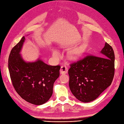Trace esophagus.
<instances>
[{"mask_svg":"<svg viewBox=\"0 0 124 124\" xmlns=\"http://www.w3.org/2000/svg\"><path fill=\"white\" fill-rule=\"evenodd\" d=\"M68 69L66 65H63L61 68L60 73L61 74H65V73H67L68 72Z\"/></svg>","mask_w":124,"mask_h":124,"instance_id":"obj_1","label":"esophagus"}]
</instances>
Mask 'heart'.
<instances>
[{
	"instance_id": "obj_1",
	"label": "heart",
	"mask_w": 124,
	"mask_h": 124,
	"mask_svg": "<svg viewBox=\"0 0 124 124\" xmlns=\"http://www.w3.org/2000/svg\"><path fill=\"white\" fill-rule=\"evenodd\" d=\"M85 51V47L84 46H80L76 48H73L71 51H70L69 53V56L70 59L72 60H76L78 59ZM53 54L55 56H59L60 53L56 50H53Z\"/></svg>"
}]
</instances>
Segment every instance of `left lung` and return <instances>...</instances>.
Wrapping results in <instances>:
<instances>
[{"instance_id": "1", "label": "left lung", "mask_w": 124, "mask_h": 124, "mask_svg": "<svg viewBox=\"0 0 124 124\" xmlns=\"http://www.w3.org/2000/svg\"><path fill=\"white\" fill-rule=\"evenodd\" d=\"M101 53V56L87 55L70 65V89L73 95L83 102H89L97 98L111 85L114 78V50L106 43Z\"/></svg>"}]
</instances>
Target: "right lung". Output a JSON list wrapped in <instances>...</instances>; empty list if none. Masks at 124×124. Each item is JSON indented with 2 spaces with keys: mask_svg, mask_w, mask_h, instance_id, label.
Wrapping results in <instances>:
<instances>
[{
  "mask_svg": "<svg viewBox=\"0 0 124 124\" xmlns=\"http://www.w3.org/2000/svg\"><path fill=\"white\" fill-rule=\"evenodd\" d=\"M25 37L13 47L8 58V69L16 92L26 101L41 105L52 95L55 81L60 76V65L52 66L38 59L27 62L20 54Z\"/></svg>",
  "mask_w": 124,
  "mask_h": 124,
  "instance_id": "add662e5",
  "label": "right lung"
}]
</instances>
